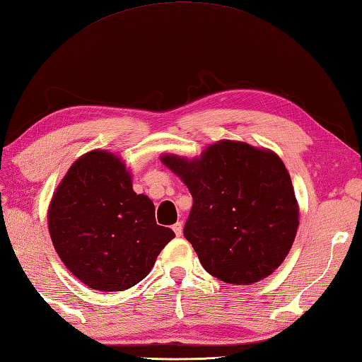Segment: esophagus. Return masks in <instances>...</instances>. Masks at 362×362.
I'll use <instances>...</instances> for the list:
<instances>
[{"mask_svg":"<svg viewBox=\"0 0 362 362\" xmlns=\"http://www.w3.org/2000/svg\"><path fill=\"white\" fill-rule=\"evenodd\" d=\"M172 229L175 230L176 237H181V235H182V223H181V221H176V223L173 224Z\"/></svg>","mask_w":362,"mask_h":362,"instance_id":"34e87169","label":"esophagus"}]
</instances>
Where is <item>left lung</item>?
Returning <instances> with one entry per match:
<instances>
[{"label": "left lung", "instance_id": "left-lung-1", "mask_svg": "<svg viewBox=\"0 0 362 362\" xmlns=\"http://www.w3.org/2000/svg\"><path fill=\"white\" fill-rule=\"evenodd\" d=\"M160 159L194 198L184 237L209 274L249 285L279 268L299 226V207L282 159L234 141L214 144L199 159Z\"/></svg>", "mask_w": 362, "mask_h": 362}]
</instances>
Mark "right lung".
<instances>
[{
    "label": "right lung",
    "mask_w": 362,
    "mask_h": 362,
    "mask_svg": "<svg viewBox=\"0 0 362 362\" xmlns=\"http://www.w3.org/2000/svg\"><path fill=\"white\" fill-rule=\"evenodd\" d=\"M47 224L65 267L98 291L139 284L175 237L156 224L153 203L133 190L120 159L100 150L71 165L52 197Z\"/></svg>",
    "instance_id": "1"
}]
</instances>
